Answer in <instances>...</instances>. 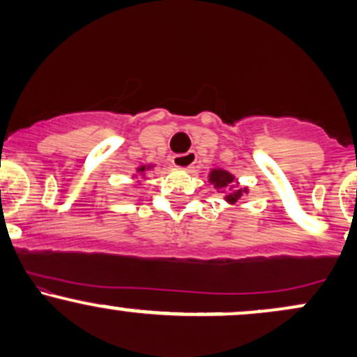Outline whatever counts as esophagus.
<instances>
[{
	"label": "esophagus",
	"mask_w": 357,
	"mask_h": 357,
	"mask_svg": "<svg viewBox=\"0 0 357 357\" xmlns=\"http://www.w3.org/2000/svg\"><path fill=\"white\" fill-rule=\"evenodd\" d=\"M196 162V154L195 151H190V153L184 154H176L173 158V165L179 169H190L191 166H195Z\"/></svg>",
	"instance_id": "34e87169"
}]
</instances>
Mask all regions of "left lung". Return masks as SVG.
Wrapping results in <instances>:
<instances>
[{
    "label": "left lung",
    "instance_id": "8db88e82",
    "mask_svg": "<svg viewBox=\"0 0 357 357\" xmlns=\"http://www.w3.org/2000/svg\"><path fill=\"white\" fill-rule=\"evenodd\" d=\"M208 178H210V183L216 188V190H225V188L230 186V192H227V196H225V202L230 204L238 203L241 196H243L245 192H248L247 188H236L235 184L238 183L235 181V176L225 169H211Z\"/></svg>",
    "mask_w": 357,
    "mask_h": 357
}]
</instances>
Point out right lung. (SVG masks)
Segmentation results:
<instances>
[{
	"label": "right lung",
	"mask_w": 357,
	"mask_h": 357,
	"mask_svg": "<svg viewBox=\"0 0 357 357\" xmlns=\"http://www.w3.org/2000/svg\"><path fill=\"white\" fill-rule=\"evenodd\" d=\"M151 167H153V166H141V167H137V173L141 174V176H144V171H149Z\"/></svg>",
	"instance_id": "right-lung-1"
}]
</instances>
